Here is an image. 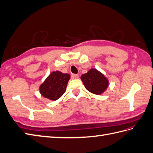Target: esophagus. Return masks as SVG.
Instances as JSON below:
<instances>
[{"label":"esophagus","instance_id":"1","mask_svg":"<svg viewBox=\"0 0 153 153\" xmlns=\"http://www.w3.org/2000/svg\"><path fill=\"white\" fill-rule=\"evenodd\" d=\"M79 77V74H71V78L73 79H76Z\"/></svg>","mask_w":153,"mask_h":153}]
</instances>
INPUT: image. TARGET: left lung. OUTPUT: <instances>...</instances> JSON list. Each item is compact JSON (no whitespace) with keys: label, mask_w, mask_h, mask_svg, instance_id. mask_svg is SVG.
<instances>
[{"label":"left lung","mask_w":153,"mask_h":153,"mask_svg":"<svg viewBox=\"0 0 153 153\" xmlns=\"http://www.w3.org/2000/svg\"><path fill=\"white\" fill-rule=\"evenodd\" d=\"M85 88L89 92L96 95L101 94L108 86V81L101 73L95 69L81 76Z\"/></svg>","instance_id":"obj_1"}]
</instances>
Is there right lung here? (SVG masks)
I'll list each match as a JSON object with an SVG mask.
<instances>
[{"label":"right lung","instance_id":"add662e5","mask_svg":"<svg viewBox=\"0 0 153 153\" xmlns=\"http://www.w3.org/2000/svg\"><path fill=\"white\" fill-rule=\"evenodd\" d=\"M69 79L70 75L68 73L64 74L60 71L51 73L40 85L41 94L52 100L58 99L65 93Z\"/></svg>","mask_w":153,"mask_h":153}]
</instances>
